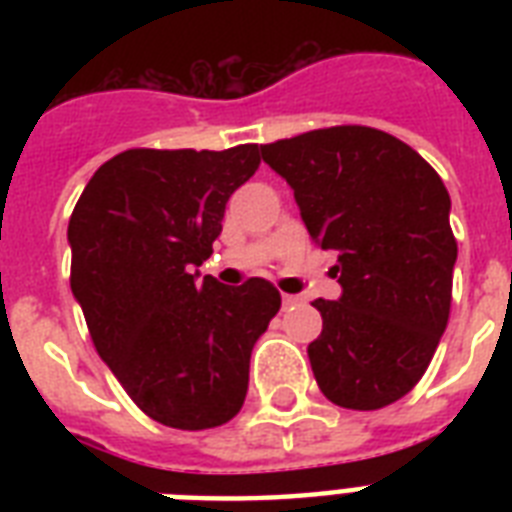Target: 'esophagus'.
<instances>
[{
	"instance_id": "obj_1",
	"label": "esophagus",
	"mask_w": 512,
	"mask_h": 512,
	"mask_svg": "<svg viewBox=\"0 0 512 512\" xmlns=\"http://www.w3.org/2000/svg\"><path fill=\"white\" fill-rule=\"evenodd\" d=\"M281 303H284V308H289V305L300 303V297H297V295H281Z\"/></svg>"
}]
</instances>
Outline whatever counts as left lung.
I'll list each match as a JSON object with an SVG mask.
<instances>
[{
  "instance_id": "left-lung-1",
  "label": "left lung",
  "mask_w": 512,
  "mask_h": 512,
  "mask_svg": "<svg viewBox=\"0 0 512 512\" xmlns=\"http://www.w3.org/2000/svg\"><path fill=\"white\" fill-rule=\"evenodd\" d=\"M295 191L303 223L335 249L340 300H316L308 345L321 393L372 412L420 382L452 308L457 241L438 172L388 132L342 124L260 146Z\"/></svg>"
}]
</instances>
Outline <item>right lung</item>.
Returning <instances> with one entry per match:
<instances>
[{"label": "right lung", "instance_id": "right-lung-1", "mask_svg": "<svg viewBox=\"0 0 512 512\" xmlns=\"http://www.w3.org/2000/svg\"><path fill=\"white\" fill-rule=\"evenodd\" d=\"M257 167L255 143L130 148L90 177L68 220L71 292L95 350L167 428L207 430L239 414L252 348L281 308L271 281L199 279L225 204Z\"/></svg>", "mask_w": 512, "mask_h": 512}]
</instances>
